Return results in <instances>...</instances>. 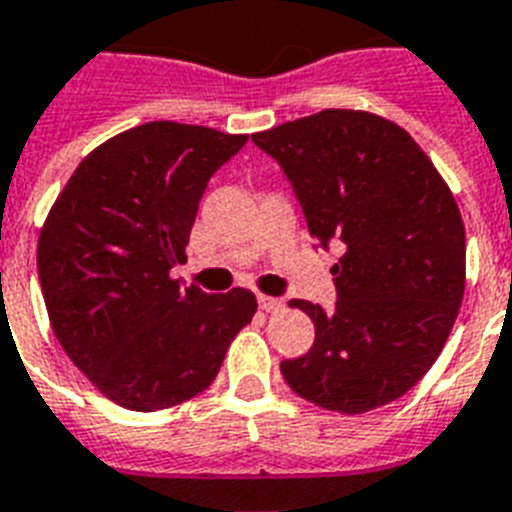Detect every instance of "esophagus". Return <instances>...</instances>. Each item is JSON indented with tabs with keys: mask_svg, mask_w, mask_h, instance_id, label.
<instances>
[{
	"mask_svg": "<svg viewBox=\"0 0 512 512\" xmlns=\"http://www.w3.org/2000/svg\"><path fill=\"white\" fill-rule=\"evenodd\" d=\"M259 307L264 312H283V301L275 299V296H259Z\"/></svg>",
	"mask_w": 512,
	"mask_h": 512,
	"instance_id": "obj_1",
	"label": "esophagus"
}]
</instances>
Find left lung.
Returning <instances> with one entry per match:
<instances>
[{"label":"left lung","instance_id":"obj_1","mask_svg":"<svg viewBox=\"0 0 512 512\" xmlns=\"http://www.w3.org/2000/svg\"><path fill=\"white\" fill-rule=\"evenodd\" d=\"M280 162L310 235L342 240L336 307L293 299L315 323L307 355L283 360L299 398L366 414L430 371L465 296V224L422 146L395 122L323 109L253 133Z\"/></svg>","mask_w":512,"mask_h":512}]
</instances>
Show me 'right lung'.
<instances>
[{"instance_id":"1","label":"right lung","mask_w":512,"mask_h":512,"mask_svg":"<svg viewBox=\"0 0 512 512\" xmlns=\"http://www.w3.org/2000/svg\"><path fill=\"white\" fill-rule=\"evenodd\" d=\"M248 136L146 122L95 146L39 232L47 318L71 363L130 411L184 403L216 379L256 312L248 288L202 293L170 277L186 261L211 176Z\"/></svg>"}]
</instances>
